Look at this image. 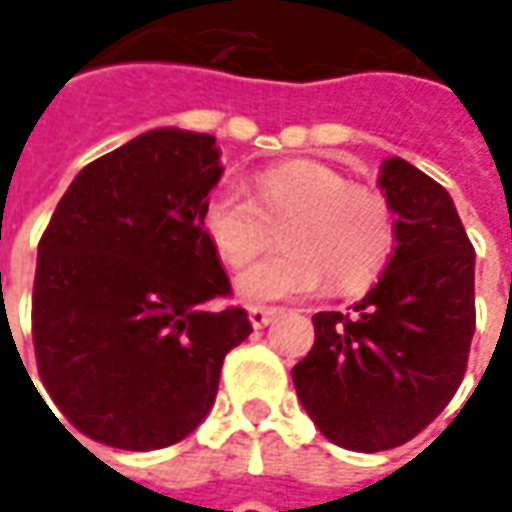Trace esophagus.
Here are the masks:
<instances>
[{"label": "esophagus", "instance_id": "1", "mask_svg": "<svg viewBox=\"0 0 512 512\" xmlns=\"http://www.w3.org/2000/svg\"><path fill=\"white\" fill-rule=\"evenodd\" d=\"M282 313V307H273V305H253L247 310V316H250V325L253 327H265L273 322V316H279Z\"/></svg>", "mask_w": 512, "mask_h": 512}]
</instances>
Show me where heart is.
Segmentation results:
<instances>
[{
  "label": "heart",
  "mask_w": 512,
  "mask_h": 512,
  "mask_svg": "<svg viewBox=\"0 0 512 512\" xmlns=\"http://www.w3.org/2000/svg\"><path fill=\"white\" fill-rule=\"evenodd\" d=\"M279 224L285 247L236 279L247 302L307 296L327 279L336 290L364 287L379 276L396 239L393 210L379 190L347 185L339 170L307 159L259 173L253 199L216 187L199 210L202 236L227 267L253 262Z\"/></svg>",
  "instance_id": "b5f03b06"
}]
</instances>
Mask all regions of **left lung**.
<instances>
[{
  "mask_svg": "<svg viewBox=\"0 0 512 512\" xmlns=\"http://www.w3.org/2000/svg\"><path fill=\"white\" fill-rule=\"evenodd\" d=\"M396 247L356 313H316L293 367L296 396L344 450L376 453L419 436L459 390L476 330V253L439 182L404 159L382 165Z\"/></svg>",
  "mask_w": 512,
  "mask_h": 512,
  "instance_id": "8db88e82",
  "label": "left lung"
}]
</instances>
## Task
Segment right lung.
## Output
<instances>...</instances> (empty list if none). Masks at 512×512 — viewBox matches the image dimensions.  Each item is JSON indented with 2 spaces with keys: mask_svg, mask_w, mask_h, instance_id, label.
I'll return each mask as SVG.
<instances>
[{
  "mask_svg": "<svg viewBox=\"0 0 512 512\" xmlns=\"http://www.w3.org/2000/svg\"><path fill=\"white\" fill-rule=\"evenodd\" d=\"M222 176L216 139L162 128L79 170L39 239L36 370L88 439L159 450L216 402L225 356L253 333L199 210Z\"/></svg>",
  "mask_w": 512,
  "mask_h": 512,
  "instance_id": "add662e5",
  "label": "right lung"
}]
</instances>
